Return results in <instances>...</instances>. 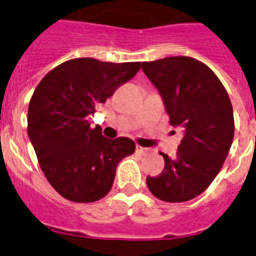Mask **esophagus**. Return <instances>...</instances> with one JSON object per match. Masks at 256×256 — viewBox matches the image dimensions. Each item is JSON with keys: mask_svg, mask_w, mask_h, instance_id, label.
I'll return each mask as SVG.
<instances>
[{"mask_svg": "<svg viewBox=\"0 0 256 256\" xmlns=\"http://www.w3.org/2000/svg\"><path fill=\"white\" fill-rule=\"evenodd\" d=\"M137 152L141 154V155H148V154L152 152V148H142V146H137Z\"/></svg>", "mask_w": 256, "mask_h": 256, "instance_id": "1", "label": "esophagus"}]
</instances>
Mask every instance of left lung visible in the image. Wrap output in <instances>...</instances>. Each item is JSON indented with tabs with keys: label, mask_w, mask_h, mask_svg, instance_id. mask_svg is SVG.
<instances>
[{
	"label": "left lung",
	"mask_w": 256,
	"mask_h": 256,
	"mask_svg": "<svg viewBox=\"0 0 256 256\" xmlns=\"http://www.w3.org/2000/svg\"><path fill=\"white\" fill-rule=\"evenodd\" d=\"M158 88L173 126L183 138L177 156L162 154L165 166L148 177V190L166 202H183L205 191L223 166L234 141V108L226 88L210 68L188 56L142 62Z\"/></svg>",
	"instance_id": "obj_1"
}]
</instances>
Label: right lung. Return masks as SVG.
I'll list each match as a JSON object with an SVG mask.
<instances>
[{"label":"right lung","instance_id":"obj_1","mask_svg":"<svg viewBox=\"0 0 256 256\" xmlns=\"http://www.w3.org/2000/svg\"><path fill=\"white\" fill-rule=\"evenodd\" d=\"M141 69V62L68 60L40 80L28 108V136L40 169L62 198L94 202L108 194L116 166L136 150L130 138L108 140L88 115Z\"/></svg>","mask_w":256,"mask_h":256}]
</instances>
